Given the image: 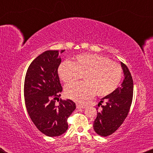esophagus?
Segmentation results:
<instances>
[{
	"label": "esophagus",
	"mask_w": 153,
	"mask_h": 153,
	"mask_svg": "<svg viewBox=\"0 0 153 153\" xmlns=\"http://www.w3.org/2000/svg\"><path fill=\"white\" fill-rule=\"evenodd\" d=\"M85 107H86V106L85 105H82V104H76L77 108H85Z\"/></svg>",
	"instance_id": "1"
}]
</instances>
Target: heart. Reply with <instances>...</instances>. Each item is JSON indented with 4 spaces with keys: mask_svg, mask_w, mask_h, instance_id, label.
I'll list each match as a JSON object with an SVG mask.
<instances>
[{
    "mask_svg": "<svg viewBox=\"0 0 153 153\" xmlns=\"http://www.w3.org/2000/svg\"><path fill=\"white\" fill-rule=\"evenodd\" d=\"M58 72L65 83L74 82L83 75L85 81L68 85L65 88L67 97L81 102L95 93L101 97L111 94L120 82L123 70L120 65L109 58L88 53L76 56L72 62H62Z\"/></svg>",
    "mask_w": 153,
    "mask_h": 153,
    "instance_id": "obj_1",
    "label": "heart"
}]
</instances>
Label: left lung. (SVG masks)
<instances>
[{
	"instance_id": "8db88e82",
	"label": "left lung",
	"mask_w": 153,
	"mask_h": 153,
	"mask_svg": "<svg viewBox=\"0 0 153 153\" xmlns=\"http://www.w3.org/2000/svg\"><path fill=\"white\" fill-rule=\"evenodd\" d=\"M124 79L120 87L101 99V111H97L93 129L97 134L107 137L118 129L128 114L133 97V79L129 69L120 62Z\"/></svg>"
}]
</instances>
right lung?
Returning <instances> with one entry per match:
<instances>
[{
	"label": "right lung",
	"mask_w": 153,
	"mask_h": 153,
	"mask_svg": "<svg viewBox=\"0 0 153 153\" xmlns=\"http://www.w3.org/2000/svg\"><path fill=\"white\" fill-rule=\"evenodd\" d=\"M64 51L43 52L31 62L25 77L27 111L37 128L50 137L65 132L68 118L76 108V104L71 100H60L58 105L55 104L62 90L58 68L61 62L59 54Z\"/></svg>",
	"instance_id": "right-lung-1"
}]
</instances>
